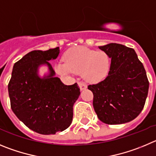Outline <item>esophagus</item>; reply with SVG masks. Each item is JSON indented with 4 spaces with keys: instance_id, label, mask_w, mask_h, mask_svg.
I'll use <instances>...</instances> for the list:
<instances>
[{
    "instance_id": "obj_1",
    "label": "esophagus",
    "mask_w": 156,
    "mask_h": 156,
    "mask_svg": "<svg viewBox=\"0 0 156 156\" xmlns=\"http://www.w3.org/2000/svg\"><path fill=\"white\" fill-rule=\"evenodd\" d=\"M78 85H79V88L80 89H81V91L85 90V88H87L86 84L84 83V82H79V83H78Z\"/></svg>"
}]
</instances>
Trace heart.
Instances as JSON below:
<instances>
[{
	"label": "heart",
	"mask_w": 156,
	"mask_h": 156,
	"mask_svg": "<svg viewBox=\"0 0 156 156\" xmlns=\"http://www.w3.org/2000/svg\"><path fill=\"white\" fill-rule=\"evenodd\" d=\"M65 63H57L55 70L62 75L81 73L84 79L98 83L108 76L111 66L109 56L104 51H95L85 47L69 49L64 54Z\"/></svg>",
	"instance_id": "1"
}]
</instances>
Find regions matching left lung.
I'll return each instance as SVG.
<instances>
[{
  "label": "left lung",
  "mask_w": 156,
  "mask_h": 156,
  "mask_svg": "<svg viewBox=\"0 0 156 156\" xmlns=\"http://www.w3.org/2000/svg\"><path fill=\"white\" fill-rule=\"evenodd\" d=\"M111 59L109 75L88 88L93 93L98 118L107 124H121L135 119L145 103L148 82L146 71L134 49L117 43L99 47Z\"/></svg>",
  "instance_id": "obj_1"
}]
</instances>
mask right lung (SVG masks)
Wrapping results in <instances>:
<instances>
[{"label":"right lung","instance_id":"obj_1","mask_svg":"<svg viewBox=\"0 0 156 156\" xmlns=\"http://www.w3.org/2000/svg\"><path fill=\"white\" fill-rule=\"evenodd\" d=\"M59 54V47L29 52L14 64L8 84L12 111L25 125L41 134H54L71 125L73 106L80 95L78 84L66 85L55 77L48 61ZM43 65L48 66L49 73L41 78L38 68Z\"/></svg>","mask_w":156,"mask_h":156}]
</instances>
